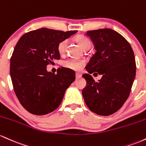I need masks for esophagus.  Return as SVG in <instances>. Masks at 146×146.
I'll return each mask as SVG.
<instances>
[{
    "label": "esophagus",
    "mask_w": 146,
    "mask_h": 146,
    "mask_svg": "<svg viewBox=\"0 0 146 146\" xmlns=\"http://www.w3.org/2000/svg\"><path fill=\"white\" fill-rule=\"evenodd\" d=\"M81 76V74L80 73H76V78H80Z\"/></svg>",
    "instance_id": "obj_1"
}]
</instances>
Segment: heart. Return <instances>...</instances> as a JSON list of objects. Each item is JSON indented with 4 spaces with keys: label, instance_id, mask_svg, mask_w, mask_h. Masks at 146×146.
Wrapping results in <instances>:
<instances>
[{
    "label": "heart",
    "instance_id": "1",
    "mask_svg": "<svg viewBox=\"0 0 146 146\" xmlns=\"http://www.w3.org/2000/svg\"><path fill=\"white\" fill-rule=\"evenodd\" d=\"M76 40L78 42V45L81 46L83 50H87L90 49L92 46V43L90 40L88 38L82 35H78L76 37ZM68 44V39H64L62 41H60L58 43V53L60 55L64 54L66 52L67 46ZM86 62L83 60H76L72 59V58H70V59L65 60L63 62L62 65L64 68H66L68 69H70V70H75V71H79L81 70L83 65H85Z\"/></svg>",
    "mask_w": 146,
    "mask_h": 146
}]
</instances>
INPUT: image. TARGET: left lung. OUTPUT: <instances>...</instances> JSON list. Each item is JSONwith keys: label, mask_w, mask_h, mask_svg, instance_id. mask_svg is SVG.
Here are the masks:
<instances>
[{"label": "left lung", "mask_w": 146, "mask_h": 146, "mask_svg": "<svg viewBox=\"0 0 146 146\" xmlns=\"http://www.w3.org/2000/svg\"><path fill=\"white\" fill-rule=\"evenodd\" d=\"M96 52L86 65L90 74H101L95 81L89 74H83L87 85L83 99L92 112L109 116L117 112L130 95L136 75L135 54L127 40L113 29L88 31Z\"/></svg>", "instance_id": "8db88e82"}]
</instances>
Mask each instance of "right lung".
<instances>
[{
	"label": "right lung",
	"instance_id": "obj_1",
	"mask_svg": "<svg viewBox=\"0 0 146 146\" xmlns=\"http://www.w3.org/2000/svg\"><path fill=\"white\" fill-rule=\"evenodd\" d=\"M76 32L41 28L25 33L18 41L10 59V75L14 92L29 112L44 115L60 106L75 72L60 68L52 73L47 65L60 59L58 43Z\"/></svg>",
	"mask_w": 146,
	"mask_h": 146
}]
</instances>
